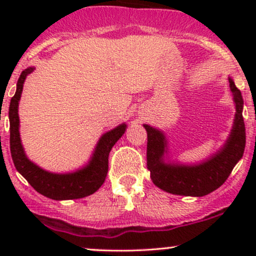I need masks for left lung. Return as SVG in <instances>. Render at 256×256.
<instances>
[{"label":"left lung","mask_w":256,"mask_h":256,"mask_svg":"<svg viewBox=\"0 0 256 256\" xmlns=\"http://www.w3.org/2000/svg\"><path fill=\"white\" fill-rule=\"evenodd\" d=\"M231 91L236 104L234 125L224 148L210 160L196 166L170 165L164 162L166 140L162 132L144 125L146 142V165L152 183L173 195L204 196L225 183L232 170L243 156L246 148V126L243 120V98L240 91L230 79Z\"/></svg>","instance_id":"left-lung-1"}]
</instances>
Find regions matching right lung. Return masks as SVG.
<instances>
[{
  "mask_svg": "<svg viewBox=\"0 0 256 256\" xmlns=\"http://www.w3.org/2000/svg\"><path fill=\"white\" fill-rule=\"evenodd\" d=\"M34 68L30 67L22 72L16 84V95L12 98L10 104V140L14 166L36 192L46 198L60 201V200H74L89 196L98 192L104 184L108 172V155L116 140L124 134L126 125H119L118 128L107 132L101 137L89 165L83 170L68 174H55L40 168L26 158L20 142L19 116H18V104L22 96V84L26 76L30 74Z\"/></svg>",
  "mask_w": 256,
  "mask_h": 256,
  "instance_id": "obj_1",
  "label": "right lung"
}]
</instances>
